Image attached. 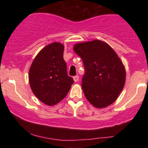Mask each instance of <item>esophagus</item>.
I'll use <instances>...</instances> for the list:
<instances>
[{"label":"esophagus","instance_id":"esophagus-1","mask_svg":"<svg viewBox=\"0 0 148 148\" xmlns=\"http://www.w3.org/2000/svg\"><path fill=\"white\" fill-rule=\"evenodd\" d=\"M79 76H74V77H73V79H74V82H77L78 81H79Z\"/></svg>","mask_w":148,"mask_h":148}]
</instances>
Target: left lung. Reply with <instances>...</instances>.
<instances>
[{"mask_svg": "<svg viewBox=\"0 0 148 148\" xmlns=\"http://www.w3.org/2000/svg\"><path fill=\"white\" fill-rule=\"evenodd\" d=\"M73 49L81 58L86 69L81 86L86 99L97 108L112 104L126 80L125 67L118 54L99 40L76 44Z\"/></svg>", "mask_w": 148, "mask_h": 148, "instance_id": "8db88e82", "label": "left lung"}]
</instances>
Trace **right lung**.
<instances>
[{"instance_id": "right-lung-1", "label": "right lung", "mask_w": 148, "mask_h": 148, "mask_svg": "<svg viewBox=\"0 0 148 148\" xmlns=\"http://www.w3.org/2000/svg\"><path fill=\"white\" fill-rule=\"evenodd\" d=\"M64 45L53 42L44 47L32 62L28 74L33 94L42 103L54 106L67 95L74 83L67 75Z\"/></svg>"}]
</instances>
